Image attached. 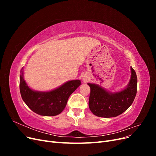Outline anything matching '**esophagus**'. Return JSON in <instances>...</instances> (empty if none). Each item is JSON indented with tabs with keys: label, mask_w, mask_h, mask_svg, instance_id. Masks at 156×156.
Instances as JSON below:
<instances>
[{
	"label": "esophagus",
	"mask_w": 156,
	"mask_h": 156,
	"mask_svg": "<svg viewBox=\"0 0 156 156\" xmlns=\"http://www.w3.org/2000/svg\"><path fill=\"white\" fill-rule=\"evenodd\" d=\"M89 81V79H88V77L87 76V75H85V76H84L83 77V81L84 82V83H87V82H88Z\"/></svg>",
	"instance_id": "1"
}]
</instances>
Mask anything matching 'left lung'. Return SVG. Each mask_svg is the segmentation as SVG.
<instances>
[{"label":"left lung","mask_w":156,"mask_h":156,"mask_svg":"<svg viewBox=\"0 0 156 156\" xmlns=\"http://www.w3.org/2000/svg\"><path fill=\"white\" fill-rule=\"evenodd\" d=\"M131 79L128 85L123 90L111 93L98 84L88 83L90 88L89 108L94 115L111 118L121 115L133 103L136 94L137 77L131 67Z\"/></svg>","instance_id":"1"}]
</instances>
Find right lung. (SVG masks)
<instances>
[{"label": "right lung", "mask_w": 156, "mask_h": 156, "mask_svg": "<svg viewBox=\"0 0 156 156\" xmlns=\"http://www.w3.org/2000/svg\"><path fill=\"white\" fill-rule=\"evenodd\" d=\"M80 80H72L49 92L34 91L23 79L21 71L20 88L23 100L30 109L41 116H56L64 109L69 96L81 85Z\"/></svg>", "instance_id": "1"}]
</instances>
